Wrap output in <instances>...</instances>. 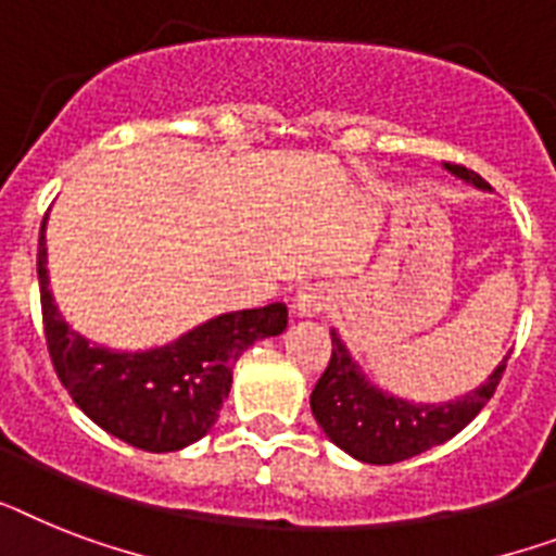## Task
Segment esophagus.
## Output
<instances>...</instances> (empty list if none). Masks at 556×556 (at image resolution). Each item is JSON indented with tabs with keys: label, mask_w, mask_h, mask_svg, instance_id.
I'll return each mask as SVG.
<instances>
[{
	"label": "esophagus",
	"mask_w": 556,
	"mask_h": 556,
	"mask_svg": "<svg viewBox=\"0 0 556 556\" xmlns=\"http://www.w3.org/2000/svg\"><path fill=\"white\" fill-rule=\"evenodd\" d=\"M331 305V291L325 286H308L296 293V314L302 317H317Z\"/></svg>",
	"instance_id": "obj_1"
}]
</instances>
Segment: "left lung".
Returning <instances> with one entry per match:
<instances>
[{
    "label": "left lung",
    "instance_id": "obj_1",
    "mask_svg": "<svg viewBox=\"0 0 556 556\" xmlns=\"http://www.w3.org/2000/svg\"><path fill=\"white\" fill-rule=\"evenodd\" d=\"M445 168L477 188H489L480 174L463 165L445 162ZM505 363L508 356L494 368L489 382L471 394L442 405H417L374 388L351 359L337 331H331V359L311 391V410L328 440L345 454L371 466H391L459 434L494 396Z\"/></svg>",
    "mask_w": 556,
    "mask_h": 556
}]
</instances>
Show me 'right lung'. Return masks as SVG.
<instances>
[{
	"instance_id": "1",
	"label": "right lung",
	"mask_w": 556,
	"mask_h": 556,
	"mask_svg": "<svg viewBox=\"0 0 556 556\" xmlns=\"http://www.w3.org/2000/svg\"><path fill=\"white\" fill-rule=\"evenodd\" d=\"M45 223L39 231V293L48 354L59 382L102 431L134 448L162 454L191 445L211 431L231 391L233 363L256 340L286 331L288 308L233 311L207 319L165 349L119 354L90 345L59 317L48 291Z\"/></svg>"
}]
</instances>
